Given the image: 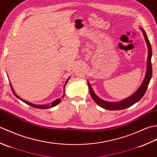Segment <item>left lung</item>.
I'll use <instances>...</instances> for the list:
<instances>
[{"instance_id":"obj_1","label":"left lung","mask_w":157,"mask_h":157,"mask_svg":"<svg viewBox=\"0 0 157 157\" xmlns=\"http://www.w3.org/2000/svg\"><path fill=\"white\" fill-rule=\"evenodd\" d=\"M141 30L143 33V35L144 36L146 44H147L148 46V61H147V70H146V76L143 80L141 86H140V88L136 90V92L134 93V94L130 96L129 97L127 98L123 101L120 102H108L104 101V100L101 99L99 98L98 96L96 95L94 90H92V88L91 87L90 84L89 82H88V85L89 88L90 93V95L92 96V99L94 100V101L97 104L98 106H101V107L110 110V111H115V110H122L126 108H128L129 106H132L134 105L135 103L138 102L140 100L143 96L144 95L146 90L148 88V84L151 81V78H152V64H151V57H152V48L151 46V43H150L149 40L147 37V36L146 34L145 31L142 28H140Z\"/></svg>"}]
</instances>
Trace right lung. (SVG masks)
<instances>
[{
	"mask_svg": "<svg viewBox=\"0 0 157 157\" xmlns=\"http://www.w3.org/2000/svg\"><path fill=\"white\" fill-rule=\"evenodd\" d=\"M69 79V78L67 79V81H66V82H65V86H64V94H63V96H62V97L63 98L64 97V95H65V85L67 84V83L68 82V80ZM11 90H12V91H13V94H14V95L16 96L17 98H19V100H21V101H23V102H25V104H27V105H29V106H32V107H34V108H36V109H50V108H52V107H53V106H56V105H58L59 103H60V102L61 101V98H59V99H56V101H53L51 105H35V104H33V103H31V102H28V101H25V100H23V99H22L21 98H20L19 96H18L16 94H15V91L13 90V88H12V86H11Z\"/></svg>",
	"mask_w": 157,
	"mask_h": 157,
	"instance_id": "obj_1",
	"label": "right lung"
}]
</instances>
